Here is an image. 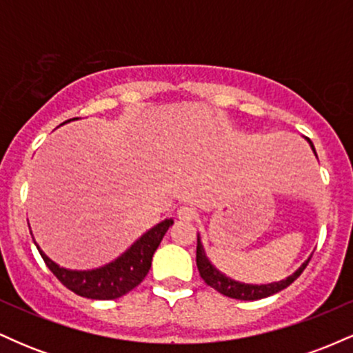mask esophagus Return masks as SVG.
Listing matches in <instances>:
<instances>
[{
	"label": "esophagus",
	"instance_id": "obj_1",
	"mask_svg": "<svg viewBox=\"0 0 353 353\" xmlns=\"http://www.w3.org/2000/svg\"><path fill=\"white\" fill-rule=\"evenodd\" d=\"M177 219L184 222H190L196 219V210L192 208H188V205H182V208L177 209Z\"/></svg>",
	"mask_w": 353,
	"mask_h": 353
}]
</instances>
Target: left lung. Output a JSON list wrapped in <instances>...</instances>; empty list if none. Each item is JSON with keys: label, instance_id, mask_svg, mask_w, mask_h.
Segmentation results:
<instances>
[{"label": "left lung", "instance_id": "obj_1", "mask_svg": "<svg viewBox=\"0 0 353 353\" xmlns=\"http://www.w3.org/2000/svg\"><path fill=\"white\" fill-rule=\"evenodd\" d=\"M307 141H309L312 145V151L315 152V148H314V144H312V141L310 139H307ZM315 156H317V152H315ZM309 261H310V257L307 259V261L303 262V264L299 267V269L295 270L292 275H289L285 281L265 283V285L242 283V282L232 281V279H229L228 275L219 272L216 267L210 264L208 255H205V252H204V247H202V244H201V239H199V236H197L196 262H197V269H199L201 277L204 279V282L208 283V285L212 287V289H216L217 292L225 295V297L239 299V301H259V299H264V297H269V295H272V294L281 292L282 289L289 287L290 283H292L295 279H297L299 275L303 272V269H305L307 264H309Z\"/></svg>", "mask_w": 353, "mask_h": 353}]
</instances>
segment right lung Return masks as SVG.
Instances as JSON below:
<instances>
[{"label":"right lung","mask_w":353,"mask_h":353,"mask_svg":"<svg viewBox=\"0 0 353 353\" xmlns=\"http://www.w3.org/2000/svg\"><path fill=\"white\" fill-rule=\"evenodd\" d=\"M78 117H72L70 121ZM172 224V219L159 222L151 230H148L143 237L137 239L121 257L94 270H70L59 267L39 249L36 242L34 244L41 254L44 264L64 287H68L81 297L94 299V301H112V299H119L131 292L134 287L144 281L151 269L152 255Z\"/></svg>","instance_id":"obj_1"}]
</instances>
